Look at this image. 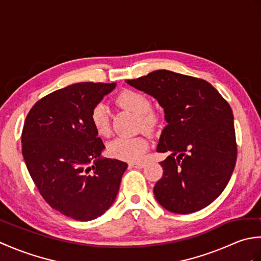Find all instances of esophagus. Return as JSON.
<instances>
[{
    "mask_svg": "<svg viewBox=\"0 0 261 261\" xmlns=\"http://www.w3.org/2000/svg\"><path fill=\"white\" fill-rule=\"evenodd\" d=\"M130 166H131V167H135V168H143V167H145V166H146V163H131L130 164Z\"/></svg>",
    "mask_w": 261,
    "mask_h": 261,
    "instance_id": "esophagus-1",
    "label": "esophagus"
}]
</instances>
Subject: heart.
<instances>
[{
	"mask_svg": "<svg viewBox=\"0 0 261 261\" xmlns=\"http://www.w3.org/2000/svg\"><path fill=\"white\" fill-rule=\"evenodd\" d=\"M115 103L137 115V129L146 134H152L160 124V116L151 110V102L146 94L138 91L125 90L118 94ZM91 122L97 135L109 137L111 134L110 114L107 105L97 103L91 111ZM148 149V142L142 136L132 138H115L108 143L107 151L111 157L136 162L139 160Z\"/></svg>",
	"mask_w": 261,
	"mask_h": 261,
	"instance_id": "obj_1",
	"label": "heart"
}]
</instances>
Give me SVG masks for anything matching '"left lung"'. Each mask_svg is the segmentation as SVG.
Wrapping results in <instances>:
<instances>
[{
    "label": "left lung",
    "instance_id": "1",
    "mask_svg": "<svg viewBox=\"0 0 261 261\" xmlns=\"http://www.w3.org/2000/svg\"><path fill=\"white\" fill-rule=\"evenodd\" d=\"M126 83L156 98L167 121L157 146L168 153L153 187L158 203L178 214L206 207L228 185L237 162L229 103L208 82L166 69Z\"/></svg>",
    "mask_w": 261,
    "mask_h": 261
}]
</instances>
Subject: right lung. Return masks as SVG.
<instances>
[{
	"label": "right lung",
	"instance_id": "obj_1",
	"mask_svg": "<svg viewBox=\"0 0 261 261\" xmlns=\"http://www.w3.org/2000/svg\"><path fill=\"white\" fill-rule=\"evenodd\" d=\"M115 83H77L33 105L22 130V154L43 199L77 221L98 218L113 204L127 165L102 158L91 111Z\"/></svg>",
	"mask_w": 261,
	"mask_h": 261
}]
</instances>
